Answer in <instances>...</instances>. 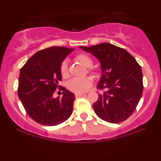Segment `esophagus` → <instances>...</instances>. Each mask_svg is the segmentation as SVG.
<instances>
[{
    "mask_svg": "<svg viewBox=\"0 0 161 161\" xmlns=\"http://www.w3.org/2000/svg\"><path fill=\"white\" fill-rule=\"evenodd\" d=\"M83 95H85V94L82 93V94H75V97H78L83 96Z\"/></svg>",
    "mask_w": 161,
    "mask_h": 161,
    "instance_id": "obj_1",
    "label": "esophagus"
}]
</instances>
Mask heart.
Returning a JSON list of instances; mask_svg holds the SVG:
<instances>
[{
  "instance_id": "obj_1",
  "label": "heart",
  "mask_w": 161,
  "mask_h": 161,
  "mask_svg": "<svg viewBox=\"0 0 161 161\" xmlns=\"http://www.w3.org/2000/svg\"><path fill=\"white\" fill-rule=\"evenodd\" d=\"M75 59L77 61H79V62L82 64L83 65H84L85 67H89V69H88L89 72H92L94 75L97 74V71L94 68L91 67L93 64V60L89 55L86 53L78 54L75 57ZM59 71H60L61 75L62 76V78H67L69 77V71H68V64L67 61L64 60L61 63ZM92 83H93V80H92L91 77L72 78L67 83V88L69 91L74 92V93L82 94L86 92L90 89V87L92 85Z\"/></svg>"
}]
</instances>
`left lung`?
Returning a JSON list of instances; mask_svg holds the SVG:
<instances>
[{"instance_id":"8db88e82","label":"left lung","mask_w":161,"mask_h":161,"mask_svg":"<svg viewBox=\"0 0 161 161\" xmlns=\"http://www.w3.org/2000/svg\"><path fill=\"white\" fill-rule=\"evenodd\" d=\"M80 47L101 63L103 75L97 88L106 91L99 94L93 105L94 112L105 122H124L133 114L142 97L144 86L141 66L126 50L112 44Z\"/></svg>"}]
</instances>
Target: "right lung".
Masks as SVG:
<instances>
[{
    "mask_svg": "<svg viewBox=\"0 0 161 161\" xmlns=\"http://www.w3.org/2000/svg\"><path fill=\"white\" fill-rule=\"evenodd\" d=\"M73 50L65 47L41 50L21 68L17 89L19 98L26 113L39 124L56 126L71 116L75 95L65 87L58 86V82L61 80V63ZM57 87L59 92H63L61 98L53 97Z\"/></svg>",
    "mask_w": 161,
    "mask_h": 161,
    "instance_id": "1",
    "label": "right lung"
}]
</instances>
